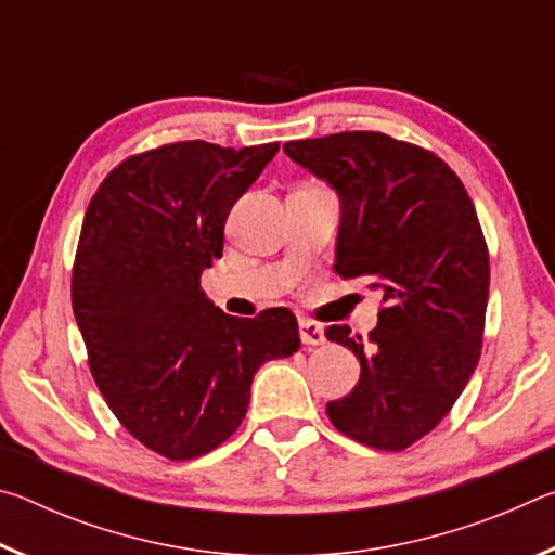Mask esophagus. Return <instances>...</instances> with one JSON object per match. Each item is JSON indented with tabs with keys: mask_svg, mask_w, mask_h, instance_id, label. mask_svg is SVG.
<instances>
[{
	"mask_svg": "<svg viewBox=\"0 0 555 555\" xmlns=\"http://www.w3.org/2000/svg\"><path fill=\"white\" fill-rule=\"evenodd\" d=\"M298 331H300V343L304 345H323L325 343L323 327L313 321H308V318H304V321L298 323Z\"/></svg>",
	"mask_w": 555,
	"mask_h": 555,
	"instance_id": "1",
	"label": "esophagus"
}]
</instances>
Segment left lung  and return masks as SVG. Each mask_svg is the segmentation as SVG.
<instances>
[{
  "label": "left lung",
  "mask_w": 555,
  "mask_h": 555,
  "mask_svg": "<svg viewBox=\"0 0 555 555\" xmlns=\"http://www.w3.org/2000/svg\"><path fill=\"white\" fill-rule=\"evenodd\" d=\"M284 152L340 195L337 274L382 294L367 343L325 327L362 367L327 416L357 443L409 448L446 418L480 360L490 255L475 205L443 158L382 131L298 139Z\"/></svg>",
  "instance_id": "1"
}]
</instances>
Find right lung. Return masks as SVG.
Instances as JSON below:
<instances>
[{"label":"right lung","instance_id":"right-lung-1","mask_svg":"<svg viewBox=\"0 0 555 555\" xmlns=\"http://www.w3.org/2000/svg\"><path fill=\"white\" fill-rule=\"evenodd\" d=\"M279 142H173L112 168L88 205L73 313L107 406L139 443L193 460L240 428L257 370L298 350L288 308L222 313L201 274L222 257L224 220Z\"/></svg>","mask_w":555,"mask_h":555}]
</instances>
